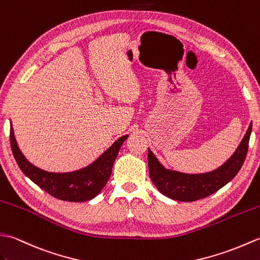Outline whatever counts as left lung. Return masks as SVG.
Listing matches in <instances>:
<instances>
[{"label":"left lung","mask_w":260,"mask_h":260,"mask_svg":"<svg viewBox=\"0 0 260 260\" xmlns=\"http://www.w3.org/2000/svg\"><path fill=\"white\" fill-rule=\"evenodd\" d=\"M251 124L232 158H229L220 168L207 174L187 175L178 171L167 170L160 165L151 150L149 149V175L154 186L162 194L179 201H196L216 192L232 180L243 166L249 146Z\"/></svg>","instance_id":"8db88e82"}]
</instances>
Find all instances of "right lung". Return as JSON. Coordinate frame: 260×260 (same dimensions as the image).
Masks as SVG:
<instances>
[{
  "label": "right lung",
  "mask_w": 260,
  "mask_h": 260,
  "mask_svg": "<svg viewBox=\"0 0 260 260\" xmlns=\"http://www.w3.org/2000/svg\"><path fill=\"white\" fill-rule=\"evenodd\" d=\"M126 138L128 136L119 138L105 153L85 168L73 172L55 174L44 171L28 162L17 147L12 123L10 129L11 148L23 174L54 198L72 203L88 201L99 194L111 176L114 160Z\"/></svg>",
  "instance_id": "right-lung-1"
}]
</instances>
